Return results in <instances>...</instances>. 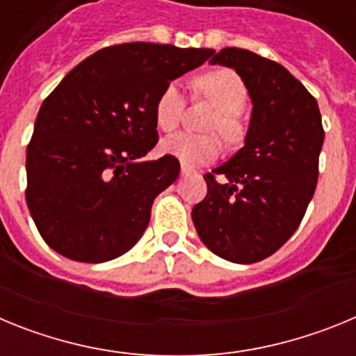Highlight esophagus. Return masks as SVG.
<instances>
[{"label":"esophagus","instance_id":"34e87169","mask_svg":"<svg viewBox=\"0 0 356 356\" xmlns=\"http://www.w3.org/2000/svg\"><path fill=\"white\" fill-rule=\"evenodd\" d=\"M188 175H191V168L185 165V163H181V176H188Z\"/></svg>","mask_w":356,"mask_h":356}]
</instances>
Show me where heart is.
<instances>
[{"label": "heart", "instance_id": "obj_1", "mask_svg": "<svg viewBox=\"0 0 356 356\" xmlns=\"http://www.w3.org/2000/svg\"><path fill=\"white\" fill-rule=\"evenodd\" d=\"M196 87L217 108L210 119L209 130L219 131L228 143H237L244 134L241 112L248 102V89L242 78L232 69H216L196 78ZM184 114V94L180 85L169 83L155 102V121L162 131L178 128ZM165 155L176 156L181 163L194 168L216 160L221 153V140L217 135L178 134L163 139L160 144Z\"/></svg>", "mask_w": 356, "mask_h": 356}]
</instances>
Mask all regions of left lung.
I'll return each mask as SVG.
<instances>
[{
  "instance_id": "1",
  "label": "left lung",
  "mask_w": 356,
  "mask_h": 356,
  "mask_svg": "<svg viewBox=\"0 0 356 356\" xmlns=\"http://www.w3.org/2000/svg\"><path fill=\"white\" fill-rule=\"evenodd\" d=\"M210 64L235 69L253 110L244 146L203 176L207 196L193 221L217 257L260 262L291 238L314 196L325 140L319 106L284 65L253 51L225 48Z\"/></svg>"
}]
</instances>
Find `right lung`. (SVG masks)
<instances>
[{"mask_svg":"<svg viewBox=\"0 0 356 356\" xmlns=\"http://www.w3.org/2000/svg\"><path fill=\"white\" fill-rule=\"evenodd\" d=\"M213 49L128 42L99 49L44 99L26 149V203L51 250L76 262L118 259L137 244L151 205L180 175L159 143L155 102Z\"/></svg>","mask_w":356,"mask_h":356,"instance_id":"obj_1","label":"right lung"}]
</instances>
